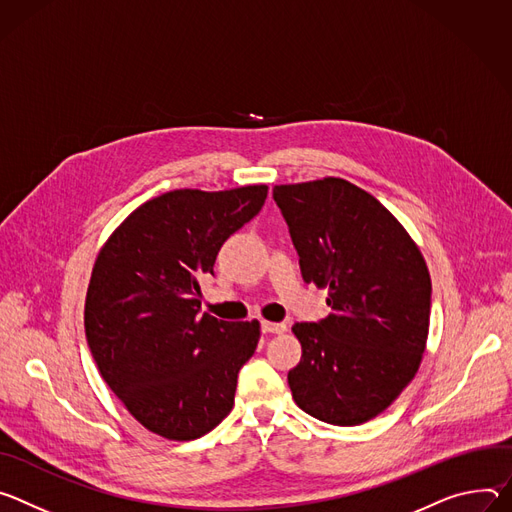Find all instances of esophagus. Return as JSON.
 Returning <instances> with one entry per match:
<instances>
[{"mask_svg": "<svg viewBox=\"0 0 512 512\" xmlns=\"http://www.w3.org/2000/svg\"><path fill=\"white\" fill-rule=\"evenodd\" d=\"M260 327L264 333H285L287 331L285 323H274V321H262Z\"/></svg>", "mask_w": 512, "mask_h": 512, "instance_id": "1", "label": "esophagus"}]
</instances>
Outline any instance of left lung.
<instances>
[{
	"mask_svg": "<svg viewBox=\"0 0 512 512\" xmlns=\"http://www.w3.org/2000/svg\"><path fill=\"white\" fill-rule=\"evenodd\" d=\"M305 282L331 313L295 323L301 362L289 372L311 417L352 427L380 415L415 378L429 333L431 276L405 227L370 193L327 177L276 185Z\"/></svg>",
	"mask_w": 512,
	"mask_h": 512,
	"instance_id": "8db88e82",
	"label": "left lung"
}]
</instances>
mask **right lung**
Segmentation results:
<instances>
[{
	"label": "right lung",
	"instance_id": "right-lung-1",
	"mask_svg": "<svg viewBox=\"0 0 512 512\" xmlns=\"http://www.w3.org/2000/svg\"><path fill=\"white\" fill-rule=\"evenodd\" d=\"M268 187L177 189L132 211L101 248L85 299V335L101 378L148 431L191 441L234 407L258 321L201 313L199 276L264 205Z\"/></svg>",
	"mask_w": 512,
	"mask_h": 512
}]
</instances>
